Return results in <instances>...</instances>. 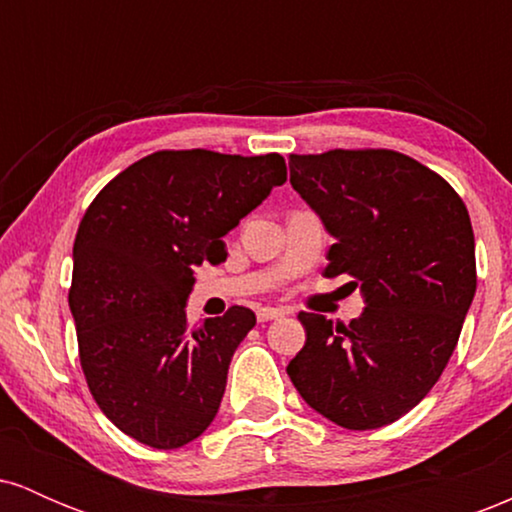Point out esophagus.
Returning a JSON list of instances; mask_svg holds the SVG:
<instances>
[{
  "label": "esophagus",
  "instance_id": "obj_1",
  "mask_svg": "<svg viewBox=\"0 0 512 512\" xmlns=\"http://www.w3.org/2000/svg\"><path fill=\"white\" fill-rule=\"evenodd\" d=\"M286 310L284 308H260L257 310V320L260 322H269V320H276V317H284Z\"/></svg>",
  "mask_w": 512,
  "mask_h": 512
}]
</instances>
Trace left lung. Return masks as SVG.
<instances>
[{"instance_id": "1", "label": "left lung", "mask_w": 512, "mask_h": 512, "mask_svg": "<svg viewBox=\"0 0 512 512\" xmlns=\"http://www.w3.org/2000/svg\"><path fill=\"white\" fill-rule=\"evenodd\" d=\"M291 185L334 238L325 276L346 274L366 308L349 325L301 313L291 383L349 431L397 421L448 366L477 291L474 233L455 190L390 149L291 154Z\"/></svg>"}]
</instances>
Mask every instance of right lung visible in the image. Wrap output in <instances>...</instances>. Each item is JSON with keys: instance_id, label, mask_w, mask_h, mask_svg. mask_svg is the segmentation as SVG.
Returning a JSON list of instances; mask_svg holds the SVG:
<instances>
[{"instance_id": "1", "label": "right lung", "mask_w": 512, "mask_h": 512, "mask_svg": "<svg viewBox=\"0 0 512 512\" xmlns=\"http://www.w3.org/2000/svg\"><path fill=\"white\" fill-rule=\"evenodd\" d=\"M286 182L279 154L156 151L115 175L86 209L69 289L81 370L113 424L156 450L207 431L255 313L187 325L195 267L226 260V236Z\"/></svg>"}]
</instances>
